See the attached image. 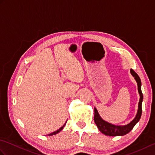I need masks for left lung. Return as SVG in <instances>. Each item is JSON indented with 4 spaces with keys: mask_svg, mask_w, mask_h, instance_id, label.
<instances>
[{
    "mask_svg": "<svg viewBox=\"0 0 155 155\" xmlns=\"http://www.w3.org/2000/svg\"><path fill=\"white\" fill-rule=\"evenodd\" d=\"M130 74H132L133 77L135 79L137 86H138V92H139L140 95V99L139 102V105H138V110L135 117L134 119L130 121L129 123L125 125H115L111 124L108 122L103 120L100 116L99 113L96 108H94V120L95 124L101 132L105 134L107 136H112V137H117V136H123L128 133L130 131L133 129V127L135 126V124L139 121L140 118L142 114V103L143 101V95L141 91V81L133 69H130Z\"/></svg>",
    "mask_w": 155,
    "mask_h": 155,
    "instance_id": "left-lung-1",
    "label": "left lung"
}]
</instances>
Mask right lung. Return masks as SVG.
Masks as SVG:
<instances>
[{
  "instance_id": "add662e5",
  "label": "right lung",
  "mask_w": 155,
  "mask_h": 155,
  "mask_svg": "<svg viewBox=\"0 0 155 155\" xmlns=\"http://www.w3.org/2000/svg\"><path fill=\"white\" fill-rule=\"evenodd\" d=\"M67 120L65 122V123L64 124V125L62 127H61L60 128H59V129H58L57 130H56V131H54V132H53V133H51V134H49L48 135H50V136H52V135H54V134H57V133H58L59 132H60V131H61L62 129H63V128L64 127V126L66 125V123H67Z\"/></svg>"
}]
</instances>
